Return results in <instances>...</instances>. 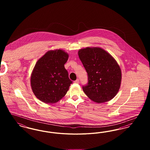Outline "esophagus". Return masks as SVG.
I'll return each mask as SVG.
<instances>
[{"label": "esophagus", "mask_w": 150, "mask_h": 150, "mask_svg": "<svg viewBox=\"0 0 150 150\" xmlns=\"http://www.w3.org/2000/svg\"><path fill=\"white\" fill-rule=\"evenodd\" d=\"M74 83L76 84H79V79H76L75 81H74Z\"/></svg>", "instance_id": "obj_1"}]
</instances>
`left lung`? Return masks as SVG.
Wrapping results in <instances>:
<instances>
[{"mask_svg":"<svg viewBox=\"0 0 150 150\" xmlns=\"http://www.w3.org/2000/svg\"><path fill=\"white\" fill-rule=\"evenodd\" d=\"M78 55L88 74V83L83 86L84 92L98 103L112 100L121 81V69L114 58L98 47L80 50Z\"/></svg>","mask_w":150,"mask_h":150,"instance_id":"obj_1","label":"left lung"}]
</instances>
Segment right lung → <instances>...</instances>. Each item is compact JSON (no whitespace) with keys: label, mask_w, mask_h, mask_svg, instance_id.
Returning a JSON list of instances; mask_svg holds the SVG:
<instances>
[{"label":"right lung","mask_w":150,"mask_h":150,"mask_svg":"<svg viewBox=\"0 0 150 150\" xmlns=\"http://www.w3.org/2000/svg\"><path fill=\"white\" fill-rule=\"evenodd\" d=\"M69 54L61 50L47 52L36 62L31 76L36 97L45 103H54L64 97L72 81L64 64Z\"/></svg>","instance_id":"add662e5"}]
</instances>
